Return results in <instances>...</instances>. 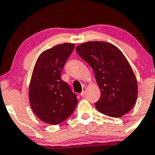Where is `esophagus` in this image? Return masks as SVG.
<instances>
[{"mask_svg":"<svg viewBox=\"0 0 155 155\" xmlns=\"http://www.w3.org/2000/svg\"><path fill=\"white\" fill-rule=\"evenodd\" d=\"M85 94H86V88H85V87H84V88L83 89V91H82V92H81V95L82 97H84V95H85Z\"/></svg>","mask_w":155,"mask_h":155,"instance_id":"obj_1","label":"esophagus"}]
</instances>
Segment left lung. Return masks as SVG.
<instances>
[{"mask_svg": "<svg viewBox=\"0 0 155 155\" xmlns=\"http://www.w3.org/2000/svg\"><path fill=\"white\" fill-rule=\"evenodd\" d=\"M78 55L92 67L101 90L95 107L110 117H121L136 103L138 87L133 69L122 52L106 42H84L76 48Z\"/></svg>", "mask_w": 155, "mask_h": 155, "instance_id": "left-lung-1", "label": "left lung"}]
</instances>
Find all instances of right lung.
<instances>
[{"label":"right lung","mask_w":155,"mask_h":155,"mask_svg":"<svg viewBox=\"0 0 155 155\" xmlns=\"http://www.w3.org/2000/svg\"><path fill=\"white\" fill-rule=\"evenodd\" d=\"M73 43H63L43 51L38 57L29 87V101L35 114L51 125L68 119L75 109L78 98L61 72L74 50Z\"/></svg>","instance_id":"obj_1"}]
</instances>
